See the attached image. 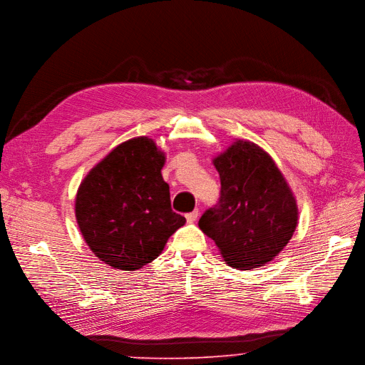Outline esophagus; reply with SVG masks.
Instances as JSON below:
<instances>
[{"instance_id": "obj_1", "label": "esophagus", "mask_w": 365, "mask_h": 365, "mask_svg": "<svg viewBox=\"0 0 365 365\" xmlns=\"http://www.w3.org/2000/svg\"><path fill=\"white\" fill-rule=\"evenodd\" d=\"M198 216H200V212H198V210L189 212V213H186V215H185V217H186V220L189 222V224H192V222H195Z\"/></svg>"}]
</instances>
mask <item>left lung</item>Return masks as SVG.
<instances>
[{
  "label": "left lung",
  "instance_id": "obj_1",
  "mask_svg": "<svg viewBox=\"0 0 365 365\" xmlns=\"http://www.w3.org/2000/svg\"><path fill=\"white\" fill-rule=\"evenodd\" d=\"M213 164L220 194L198 227L234 268L249 270L270 262L297 227V202L287 180L272 158L250 141H235Z\"/></svg>",
  "mask_w": 365,
  "mask_h": 365
}]
</instances>
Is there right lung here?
Instances as JSON below:
<instances>
[{
  "label": "right lung",
  "instance_id": "obj_1",
  "mask_svg": "<svg viewBox=\"0 0 365 365\" xmlns=\"http://www.w3.org/2000/svg\"><path fill=\"white\" fill-rule=\"evenodd\" d=\"M165 155L131 138L91 170L76 197V219L91 250L120 270H138L164 249L186 219L171 210L161 170Z\"/></svg>",
  "mask_w": 365,
  "mask_h": 365
}]
</instances>
